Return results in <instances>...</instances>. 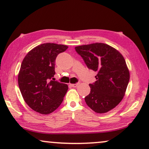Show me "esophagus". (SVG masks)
Instances as JSON below:
<instances>
[{"mask_svg":"<svg viewBox=\"0 0 149 149\" xmlns=\"http://www.w3.org/2000/svg\"><path fill=\"white\" fill-rule=\"evenodd\" d=\"M79 84V83H76V84H71V86H72V87H74V88H75V87H77V86H78Z\"/></svg>","mask_w":149,"mask_h":149,"instance_id":"1","label":"esophagus"}]
</instances>
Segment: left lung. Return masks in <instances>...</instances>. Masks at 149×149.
Returning <instances> with one entry per match:
<instances>
[{"label":"left lung","instance_id":"left-lung-1","mask_svg":"<svg viewBox=\"0 0 149 149\" xmlns=\"http://www.w3.org/2000/svg\"><path fill=\"white\" fill-rule=\"evenodd\" d=\"M75 49L88 68L97 72L96 81L90 84L91 93L85 97L87 105L98 113L109 111L123 99L130 80L124 58L104 43L78 46Z\"/></svg>","mask_w":149,"mask_h":149}]
</instances>
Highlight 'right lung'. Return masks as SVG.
Masks as SVG:
<instances>
[{"instance_id": "obj_1", "label": "right lung", "mask_w": 149, "mask_h": 149, "mask_svg": "<svg viewBox=\"0 0 149 149\" xmlns=\"http://www.w3.org/2000/svg\"><path fill=\"white\" fill-rule=\"evenodd\" d=\"M66 45L45 43L26 54L21 65L18 84L25 102L39 113L47 115L55 111L63 100L68 90L65 84L52 80L54 63Z\"/></svg>"}]
</instances>
